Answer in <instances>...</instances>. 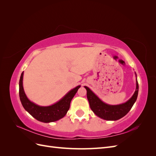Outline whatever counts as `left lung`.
Masks as SVG:
<instances>
[{
  "instance_id": "obj_1",
  "label": "left lung",
  "mask_w": 156,
  "mask_h": 156,
  "mask_svg": "<svg viewBox=\"0 0 156 156\" xmlns=\"http://www.w3.org/2000/svg\"><path fill=\"white\" fill-rule=\"evenodd\" d=\"M136 90L129 100L123 104L118 105H109L101 101L100 99L94 94L89 88L84 87L87 89V96L92 111L95 114L107 120H117L127 115L133 107L134 103L136 100L139 92V84L136 80Z\"/></svg>"
}]
</instances>
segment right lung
<instances>
[{
	"mask_svg": "<svg viewBox=\"0 0 156 156\" xmlns=\"http://www.w3.org/2000/svg\"><path fill=\"white\" fill-rule=\"evenodd\" d=\"M23 77L22 72L20 79V100L25 109L36 120L45 123L55 122L63 118L69 108L70 103L75 94L77 93L78 89L81 86L72 89L66 95L62 100L55 104L48 107H41L31 102L26 96L23 87Z\"/></svg>",
	"mask_w": 156,
	"mask_h": 156,
	"instance_id": "obj_1",
	"label": "right lung"
}]
</instances>
